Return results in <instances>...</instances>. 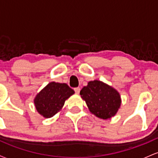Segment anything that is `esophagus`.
<instances>
[{"instance_id":"obj_1","label":"esophagus","mask_w":158,"mask_h":158,"mask_svg":"<svg viewBox=\"0 0 158 158\" xmlns=\"http://www.w3.org/2000/svg\"><path fill=\"white\" fill-rule=\"evenodd\" d=\"M80 88H79V87H78V88H74V90H75V92L77 94H79V92H80Z\"/></svg>"}]
</instances>
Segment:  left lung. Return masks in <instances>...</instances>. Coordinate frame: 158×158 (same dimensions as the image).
<instances>
[{
    "instance_id": "1",
    "label": "left lung",
    "mask_w": 158,
    "mask_h": 158,
    "mask_svg": "<svg viewBox=\"0 0 158 158\" xmlns=\"http://www.w3.org/2000/svg\"><path fill=\"white\" fill-rule=\"evenodd\" d=\"M80 95L90 111L103 119L114 117L121 105L119 92L101 81H89L80 90Z\"/></svg>"
}]
</instances>
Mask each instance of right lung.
Wrapping results in <instances>:
<instances>
[{
  "label": "right lung",
  "mask_w": 158,
  "mask_h": 158,
  "mask_svg": "<svg viewBox=\"0 0 158 158\" xmlns=\"http://www.w3.org/2000/svg\"><path fill=\"white\" fill-rule=\"evenodd\" d=\"M75 93L65 83H49L36 95L34 103L36 110L45 118L53 117L64 106L65 100Z\"/></svg>",
  "instance_id": "add662e5"
}]
</instances>
